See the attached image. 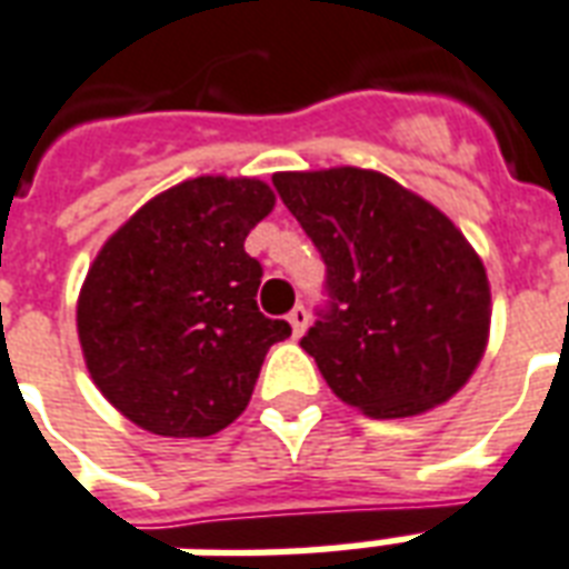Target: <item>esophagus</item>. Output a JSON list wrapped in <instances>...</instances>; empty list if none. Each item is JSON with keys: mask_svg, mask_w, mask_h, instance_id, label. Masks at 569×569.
Listing matches in <instances>:
<instances>
[{"mask_svg": "<svg viewBox=\"0 0 569 569\" xmlns=\"http://www.w3.org/2000/svg\"><path fill=\"white\" fill-rule=\"evenodd\" d=\"M289 326H292V338H301V335H305V328H307V310L301 305L298 307H292V313H289Z\"/></svg>", "mask_w": 569, "mask_h": 569, "instance_id": "esophagus-1", "label": "esophagus"}]
</instances>
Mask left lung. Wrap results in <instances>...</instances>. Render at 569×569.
I'll list each match as a JSON object with an SVG mask.
<instances>
[{"label":"left lung","instance_id":"8db88e82","mask_svg":"<svg viewBox=\"0 0 569 569\" xmlns=\"http://www.w3.org/2000/svg\"><path fill=\"white\" fill-rule=\"evenodd\" d=\"M273 187L328 268V313L301 347L349 407L373 419L446 403L482 361L486 264L413 189L370 168L277 171Z\"/></svg>","mask_w":569,"mask_h":569}]
</instances>
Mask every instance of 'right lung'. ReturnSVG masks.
Returning <instances> with one entry per match:
<instances>
[{
    "label": "right lung",
    "instance_id": "right-lung-1",
    "mask_svg": "<svg viewBox=\"0 0 569 569\" xmlns=\"http://www.w3.org/2000/svg\"><path fill=\"white\" fill-rule=\"evenodd\" d=\"M277 204L259 178L201 174L134 210L96 252L78 340L96 389L159 437H210L250 403L264 352L292 335L256 307L243 241Z\"/></svg>",
    "mask_w": 569,
    "mask_h": 569
}]
</instances>
